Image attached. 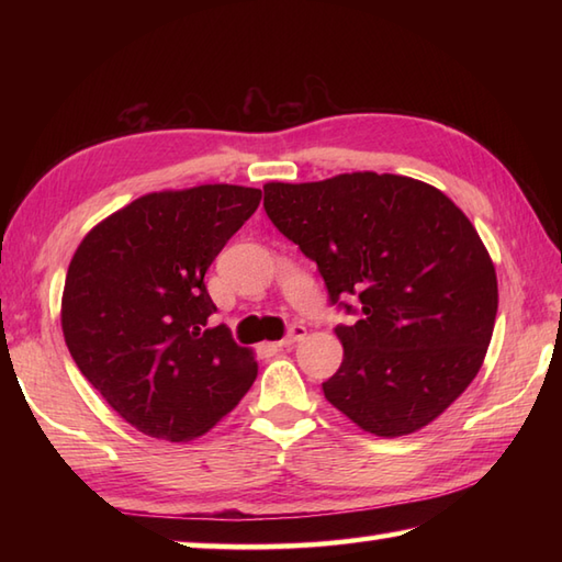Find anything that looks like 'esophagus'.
<instances>
[{
  "label": "esophagus",
  "mask_w": 562,
  "mask_h": 562,
  "mask_svg": "<svg viewBox=\"0 0 562 562\" xmlns=\"http://www.w3.org/2000/svg\"><path fill=\"white\" fill-rule=\"evenodd\" d=\"M304 338H306V328H304V326H294V328L290 330V336H284V338L278 342V348H292V345L302 342Z\"/></svg>",
  "instance_id": "1"
}]
</instances>
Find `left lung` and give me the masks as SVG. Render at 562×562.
Segmentation results:
<instances>
[{"mask_svg": "<svg viewBox=\"0 0 562 562\" xmlns=\"http://www.w3.org/2000/svg\"><path fill=\"white\" fill-rule=\"evenodd\" d=\"M262 190L268 217L316 260L330 302H362V318L336 328L342 362L326 401L386 439L437 420L479 374L497 316L495 266L471 220L435 186L396 173Z\"/></svg>", "mask_w": 562, "mask_h": 562, "instance_id": "8db88e82", "label": "left lung"}]
</instances>
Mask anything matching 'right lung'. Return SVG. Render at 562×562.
<instances>
[{"instance_id":"1","label":"right lung","mask_w":562,"mask_h":562,"mask_svg":"<svg viewBox=\"0 0 562 562\" xmlns=\"http://www.w3.org/2000/svg\"><path fill=\"white\" fill-rule=\"evenodd\" d=\"M258 188L147 193L101 220L71 256L65 342L105 403L166 441L198 439L254 386L256 352L207 328L205 272L260 205Z\"/></svg>"}]
</instances>
